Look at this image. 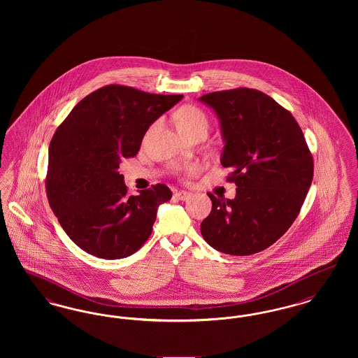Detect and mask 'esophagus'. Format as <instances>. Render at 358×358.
<instances>
[{"instance_id": "34e87169", "label": "esophagus", "mask_w": 358, "mask_h": 358, "mask_svg": "<svg viewBox=\"0 0 358 358\" xmlns=\"http://www.w3.org/2000/svg\"><path fill=\"white\" fill-rule=\"evenodd\" d=\"M190 192H187V190H180V192H176L174 193V197L177 199V200H181V201H184V200H187L189 197H190Z\"/></svg>"}]
</instances>
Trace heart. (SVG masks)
Here are the masks:
<instances>
[{"label":"heart","instance_id":"1","mask_svg":"<svg viewBox=\"0 0 358 358\" xmlns=\"http://www.w3.org/2000/svg\"><path fill=\"white\" fill-rule=\"evenodd\" d=\"M176 120H177V126L181 133H187V131H192L199 127L208 129V117L205 115L204 111L192 104L182 106L177 111ZM199 171H200V166L197 164H190V165H185L182 168L176 169V173L181 177H189V176L196 174Z\"/></svg>","mask_w":358,"mask_h":358}]
</instances>
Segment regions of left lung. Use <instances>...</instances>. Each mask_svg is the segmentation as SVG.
I'll return each mask as SVG.
<instances>
[{
    "label": "left lung",
    "mask_w": 358,
    "mask_h": 358,
    "mask_svg": "<svg viewBox=\"0 0 358 358\" xmlns=\"http://www.w3.org/2000/svg\"><path fill=\"white\" fill-rule=\"evenodd\" d=\"M222 120V165L232 171L234 200L208 193L201 235L215 250L257 254L282 238L298 217L313 181L314 161L298 122L262 91L247 87L203 95Z\"/></svg>",
    "instance_id": "8db88e82"
}]
</instances>
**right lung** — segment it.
Returning a JSON list of instances; mask_svg holds the SVG:
<instances>
[{
  "mask_svg": "<svg viewBox=\"0 0 358 358\" xmlns=\"http://www.w3.org/2000/svg\"><path fill=\"white\" fill-rule=\"evenodd\" d=\"M182 95L108 85L87 95L50 143L45 189L69 238L90 255H133L152 235L157 209L171 199L164 184L130 196L120 173L136 157L149 126Z\"/></svg>",
  "mask_w": 358,
  "mask_h": 358,
  "instance_id": "right-lung-1",
  "label": "right lung"
}]
</instances>
